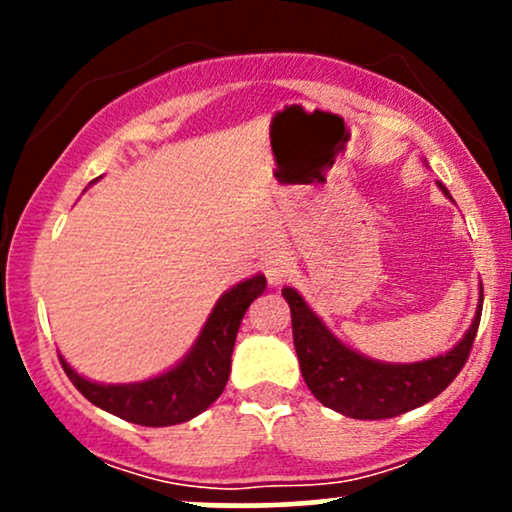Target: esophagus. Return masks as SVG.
<instances>
[{
  "mask_svg": "<svg viewBox=\"0 0 512 512\" xmlns=\"http://www.w3.org/2000/svg\"><path fill=\"white\" fill-rule=\"evenodd\" d=\"M291 272V257L286 255H269L267 260H264V274H267V281L272 286H279L281 281L286 279Z\"/></svg>",
  "mask_w": 512,
  "mask_h": 512,
  "instance_id": "esophagus-1",
  "label": "esophagus"
}]
</instances>
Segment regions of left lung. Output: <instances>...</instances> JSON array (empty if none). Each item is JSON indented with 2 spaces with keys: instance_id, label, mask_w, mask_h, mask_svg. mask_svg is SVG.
I'll return each instance as SVG.
<instances>
[{
  "instance_id": "1",
  "label": "left lung",
  "mask_w": 512,
  "mask_h": 512,
  "mask_svg": "<svg viewBox=\"0 0 512 512\" xmlns=\"http://www.w3.org/2000/svg\"><path fill=\"white\" fill-rule=\"evenodd\" d=\"M445 197L443 182H438ZM452 199V197H450ZM291 308L293 344L308 390L317 402L351 419H392L431 402L448 387L467 363L481 320L484 289L479 293L477 315L464 337L448 354L416 363H383L349 349L327 330L303 296L291 286L281 291Z\"/></svg>"
}]
</instances>
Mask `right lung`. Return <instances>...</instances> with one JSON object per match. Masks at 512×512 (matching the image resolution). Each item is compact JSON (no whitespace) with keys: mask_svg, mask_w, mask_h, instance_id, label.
I'll list each match as a JSON object with an SVG mask.
<instances>
[{"mask_svg":"<svg viewBox=\"0 0 512 512\" xmlns=\"http://www.w3.org/2000/svg\"><path fill=\"white\" fill-rule=\"evenodd\" d=\"M267 289L264 274L228 289L216 301L195 346L178 366L156 378L129 385H101L86 380L60 356L76 390L103 411L139 426H175L195 419L219 399L231 375V354L245 310Z\"/></svg>","mask_w":512,"mask_h":512,"instance_id":"add662e5","label":"right lung"}]
</instances>
